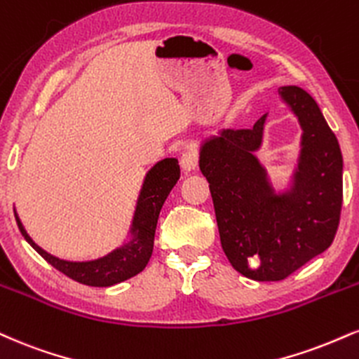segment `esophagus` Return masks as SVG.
Segmentation results:
<instances>
[{"instance_id": "34e87169", "label": "esophagus", "mask_w": 359, "mask_h": 359, "mask_svg": "<svg viewBox=\"0 0 359 359\" xmlns=\"http://www.w3.org/2000/svg\"><path fill=\"white\" fill-rule=\"evenodd\" d=\"M180 167L184 168L185 172H192L197 168V154L194 150H187V152L182 154L180 157Z\"/></svg>"}]
</instances>
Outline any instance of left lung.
<instances>
[{"label":"left lung","instance_id":"8db88e82","mask_svg":"<svg viewBox=\"0 0 359 359\" xmlns=\"http://www.w3.org/2000/svg\"><path fill=\"white\" fill-rule=\"evenodd\" d=\"M279 97L301 127L286 185L276 187L256 155L269 114L252 128H224L198 147L224 252L237 273L254 280H280L325 252L343 202V155L318 103L299 86H283Z\"/></svg>","mask_w":359,"mask_h":359}]
</instances>
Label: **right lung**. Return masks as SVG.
Returning <instances> with one entry per match:
<instances>
[{"mask_svg":"<svg viewBox=\"0 0 359 359\" xmlns=\"http://www.w3.org/2000/svg\"><path fill=\"white\" fill-rule=\"evenodd\" d=\"M179 177L180 167L177 158L167 157L155 163L144 177V184L138 192L127 239L105 256L90 259V261H67V259H60L46 252L28 236L27 229L21 224L18 212L15 209L16 224H18L21 236L27 239V243L60 273L68 276L76 283L86 284V286H114V284L123 283V280L142 273L145 266L149 264L154 250V237L158 214H161L163 202L174 189Z\"/></svg>","mask_w":359,"mask_h":359,"instance_id":"right-lung-1","label":"right lung"}]
</instances>
